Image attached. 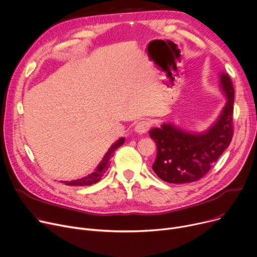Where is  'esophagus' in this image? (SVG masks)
Instances as JSON below:
<instances>
[{
    "label": "esophagus",
    "mask_w": 257,
    "mask_h": 257,
    "mask_svg": "<svg viewBox=\"0 0 257 257\" xmlns=\"http://www.w3.org/2000/svg\"><path fill=\"white\" fill-rule=\"evenodd\" d=\"M151 121L150 120H141L138 121L135 125V132L138 134H145L146 132H148V130L151 126Z\"/></svg>",
    "instance_id": "esophagus-1"
}]
</instances>
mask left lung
<instances>
[{"instance_id": "obj_1", "label": "left lung", "mask_w": 257, "mask_h": 257, "mask_svg": "<svg viewBox=\"0 0 257 257\" xmlns=\"http://www.w3.org/2000/svg\"><path fill=\"white\" fill-rule=\"evenodd\" d=\"M219 78L226 103L207 131L189 132L169 122L150 130L149 136L157 146L152 169L162 180L174 184L200 180L228 147L233 135L234 89L226 73H221Z\"/></svg>"}]
</instances>
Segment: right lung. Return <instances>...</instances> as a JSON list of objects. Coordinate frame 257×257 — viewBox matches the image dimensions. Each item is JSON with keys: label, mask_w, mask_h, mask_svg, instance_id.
Instances as JSON below:
<instances>
[{"label": "right lung", "mask_w": 257, "mask_h": 257, "mask_svg": "<svg viewBox=\"0 0 257 257\" xmlns=\"http://www.w3.org/2000/svg\"><path fill=\"white\" fill-rule=\"evenodd\" d=\"M123 143H124V138H120V139H118L114 144H112V146L109 148L108 152L104 155L102 162L98 164L96 169L91 174L83 177V178H81V179L72 180V181H64V183L66 185H70V186H87V185H92V184L100 181L102 179L103 175L106 173V171L108 170V168L110 166V163H111L110 160L113 156L114 152L116 151L117 148H119Z\"/></svg>", "instance_id": "add662e5"}]
</instances>
